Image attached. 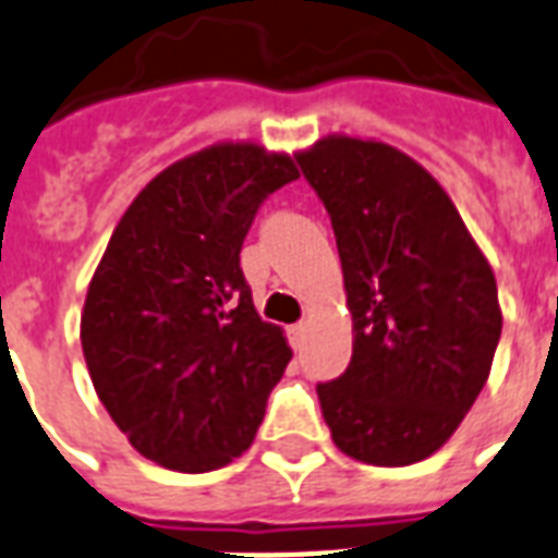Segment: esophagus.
Listing matches in <instances>:
<instances>
[{
	"label": "esophagus",
	"mask_w": 558,
	"mask_h": 558,
	"mask_svg": "<svg viewBox=\"0 0 558 558\" xmlns=\"http://www.w3.org/2000/svg\"><path fill=\"white\" fill-rule=\"evenodd\" d=\"M288 338H291V347H294V350H300L305 341V324L291 326V329H288Z\"/></svg>",
	"instance_id": "esophagus-1"
}]
</instances>
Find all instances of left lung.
Wrapping results in <instances>:
<instances>
[{"label": "left lung", "mask_w": 558, "mask_h": 558, "mask_svg": "<svg viewBox=\"0 0 558 558\" xmlns=\"http://www.w3.org/2000/svg\"><path fill=\"white\" fill-rule=\"evenodd\" d=\"M329 211L353 359L317 385L335 447L403 468L459 429L492 374L502 314L492 264L444 187L379 141L329 135L296 155Z\"/></svg>", "instance_id": "1"}]
</instances>
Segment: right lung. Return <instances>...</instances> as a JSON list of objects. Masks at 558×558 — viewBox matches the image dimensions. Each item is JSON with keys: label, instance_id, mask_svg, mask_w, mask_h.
<instances>
[{"label": "right lung", "instance_id": "obj_1", "mask_svg": "<svg viewBox=\"0 0 558 558\" xmlns=\"http://www.w3.org/2000/svg\"><path fill=\"white\" fill-rule=\"evenodd\" d=\"M294 179L291 155L258 144L187 155L125 208L90 279L82 350L96 393L137 453L170 471L244 453L294 355L241 270L258 208Z\"/></svg>", "mask_w": 558, "mask_h": 558}]
</instances>
